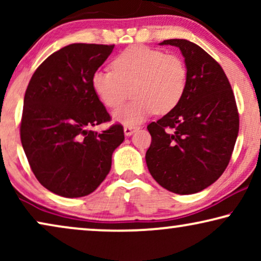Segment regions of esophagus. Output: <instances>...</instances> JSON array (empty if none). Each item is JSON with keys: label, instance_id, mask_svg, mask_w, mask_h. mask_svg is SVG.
<instances>
[{"label": "esophagus", "instance_id": "34e87169", "mask_svg": "<svg viewBox=\"0 0 261 261\" xmlns=\"http://www.w3.org/2000/svg\"><path fill=\"white\" fill-rule=\"evenodd\" d=\"M123 132H124V134L127 135V137H130V135L133 134L134 132H135V127H132V126H124V128H123Z\"/></svg>", "mask_w": 261, "mask_h": 261}]
</instances>
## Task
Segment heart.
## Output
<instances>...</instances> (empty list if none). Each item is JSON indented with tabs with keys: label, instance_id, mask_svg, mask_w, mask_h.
I'll return each mask as SVG.
<instances>
[{
	"label": "heart",
	"instance_id": "heart-1",
	"mask_svg": "<svg viewBox=\"0 0 261 261\" xmlns=\"http://www.w3.org/2000/svg\"><path fill=\"white\" fill-rule=\"evenodd\" d=\"M112 69L95 71L91 85L108 108H117L132 95L134 99L114 112V120L137 126L153 113L176 108L188 87V66L180 56L148 46H130L116 56Z\"/></svg>",
	"mask_w": 261,
	"mask_h": 261
}]
</instances>
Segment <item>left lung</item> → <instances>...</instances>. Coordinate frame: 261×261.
Here are the masks:
<instances>
[{
  "mask_svg": "<svg viewBox=\"0 0 261 261\" xmlns=\"http://www.w3.org/2000/svg\"><path fill=\"white\" fill-rule=\"evenodd\" d=\"M176 46L188 66V87L176 108L152 122L146 164L156 183L179 195L204 190L229 164L239 133V113L222 67L204 49L185 39Z\"/></svg>",
  "mask_w": 261,
  "mask_h": 261,
  "instance_id": "8db88e82",
  "label": "left lung"
}]
</instances>
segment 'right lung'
<instances>
[{
	"label": "right lung",
	"mask_w": 261,
	"mask_h": 261,
	"mask_svg": "<svg viewBox=\"0 0 261 261\" xmlns=\"http://www.w3.org/2000/svg\"><path fill=\"white\" fill-rule=\"evenodd\" d=\"M114 45L71 44L35 70L23 99L21 144L42 187L67 198L91 194L112 167L124 140L123 127L102 133L89 128L110 121L91 85Z\"/></svg>",
	"instance_id": "obj_1"
}]
</instances>
